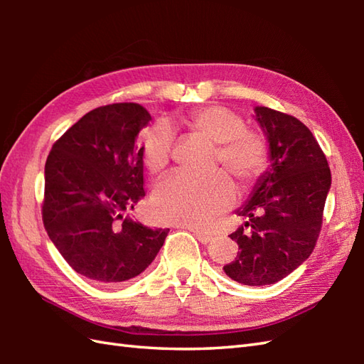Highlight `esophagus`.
Instances as JSON below:
<instances>
[{"label": "esophagus", "mask_w": 364, "mask_h": 364, "mask_svg": "<svg viewBox=\"0 0 364 364\" xmlns=\"http://www.w3.org/2000/svg\"><path fill=\"white\" fill-rule=\"evenodd\" d=\"M191 231H192V233H194V236H196L202 244H210V242L213 241V239H214L210 233H206V231H200V230H194V228H191Z\"/></svg>", "instance_id": "1"}]
</instances>
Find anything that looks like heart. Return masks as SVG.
<instances>
[{"mask_svg": "<svg viewBox=\"0 0 364 364\" xmlns=\"http://www.w3.org/2000/svg\"><path fill=\"white\" fill-rule=\"evenodd\" d=\"M181 123L215 145L214 164H222L241 188H249L264 175L270 149L261 131L245 127L233 109L219 105L202 106L181 117ZM173 136L164 123L145 131L139 156L145 172L159 176L172 161ZM236 191L228 175L218 170L208 176L175 175L156 188L151 198L153 215L159 222L205 227L235 203Z\"/></svg>", "mask_w": 364, "mask_h": 364, "instance_id": "b5f03b06", "label": "heart"}]
</instances>
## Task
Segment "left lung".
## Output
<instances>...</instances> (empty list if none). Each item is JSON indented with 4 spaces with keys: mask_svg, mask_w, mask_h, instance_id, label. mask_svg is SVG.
<instances>
[{
    "mask_svg": "<svg viewBox=\"0 0 364 364\" xmlns=\"http://www.w3.org/2000/svg\"><path fill=\"white\" fill-rule=\"evenodd\" d=\"M255 112L272 164L237 211L249 222L230 235L239 253L223 270L237 283L264 286L289 275L314 250L331 173L318 141L299 119L264 106Z\"/></svg>",
    "mask_w": 364,
    "mask_h": 364,
    "instance_id": "left-lung-1",
    "label": "left lung"
}]
</instances>
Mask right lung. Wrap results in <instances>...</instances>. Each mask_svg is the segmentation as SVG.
Instances as JSON below:
<instances>
[{
  "label": "right lung",
  "instance_id": "1",
  "mask_svg": "<svg viewBox=\"0 0 364 364\" xmlns=\"http://www.w3.org/2000/svg\"><path fill=\"white\" fill-rule=\"evenodd\" d=\"M150 120L137 103L100 106L68 128L46 158L43 227L68 264L97 283L142 274L168 233L123 218L145 197L137 134Z\"/></svg>",
  "mask_w": 364,
  "mask_h": 364
}]
</instances>
